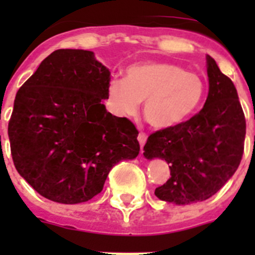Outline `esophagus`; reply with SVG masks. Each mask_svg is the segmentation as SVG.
<instances>
[{
	"label": "esophagus",
	"instance_id": "esophagus-1",
	"mask_svg": "<svg viewBox=\"0 0 255 255\" xmlns=\"http://www.w3.org/2000/svg\"><path fill=\"white\" fill-rule=\"evenodd\" d=\"M138 140H139V143H140L141 149H143L144 144H145V141H147V134H145V132H144V131H140V132H139V135H138ZM141 152H143V150H141Z\"/></svg>",
	"mask_w": 255,
	"mask_h": 255
}]
</instances>
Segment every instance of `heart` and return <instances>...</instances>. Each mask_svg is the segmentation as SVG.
I'll use <instances>...</instances> for the list:
<instances>
[{"label": "heart", "mask_w": 255, "mask_h": 255, "mask_svg": "<svg viewBox=\"0 0 255 255\" xmlns=\"http://www.w3.org/2000/svg\"><path fill=\"white\" fill-rule=\"evenodd\" d=\"M198 74L171 62H141L126 70L125 79H114L107 103L116 116H134L144 102V115L157 129L179 125L197 111L204 97Z\"/></svg>", "instance_id": "heart-1"}]
</instances>
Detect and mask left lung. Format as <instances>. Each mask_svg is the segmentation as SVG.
Wrapping results in <instances>:
<instances>
[{
	"label": "left lung",
	"instance_id": "8db88e82",
	"mask_svg": "<svg viewBox=\"0 0 255 255\" xmlns=\"http://www.w3.org/2000/svg\"><path fill=\"white\" fill-rule=\"evenodd\" d=\"M209 92L204 107L188 121L152 132L144 145L148 159L167 162L171 177L155 197L185 206L215 195L238 170L247 123L231 79L207 56Z\"/></svg>",
	"mask_w": 255,
	"mask_h": 255
}]
</instances>
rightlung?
I'll return each mask as SVG.
<instances>
[{
	"instance_id": "1",
	"label": "right lung",
	"mask_w": 255,
	"mask_h": 255,
	"mask_svg": "<svg viewBox=\"0 0 255 255\" xmlns=\"http://www.w3.org/2000/svg\"><path fill=\"white\" fill-rule=\"evenodd\" d=\"M111 73L84 49H57L17 91L8 139L17 172L42 197L83 203L115 164L139 154V131L106 111Z\"/></svg>"
}]
</instances>
